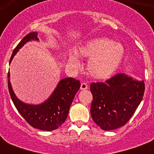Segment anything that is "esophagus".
I'll return each mask as SVG.
<instances>
[{
    "label": "esophagus",
    "mask_w": 154,
    "mask_h": 154,
    "mask_svg": "<svg viewBox=\"0 0 154 154\" xmlns=\"http://www.w3.org/2000/svg\"><path fill=\"white\" fill-rule=\"evenodd\" d=\"M88 89V85L86 83H82L81 84V90H85Z\"/></svg>",
    "instance_id": "esophagus-1"
}]
</instances>
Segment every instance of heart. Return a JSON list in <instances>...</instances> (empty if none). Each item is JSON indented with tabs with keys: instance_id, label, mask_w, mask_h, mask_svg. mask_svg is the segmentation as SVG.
<instances>
[{
	"instance_id": "heart-1",
	"label": "heart",
	"mask_w": 154,
	"mask_h": 154,
	"mask_svg": "<svg viewBox=\"0 0 154 154\" xmlns=\"http://www.w3.org/2000/svg\"><path fill=\"white\" fill-rule=\"evenodd\" d=\"M76 53H70L68 62L77 67L79 58H89L87 72L94 79L104 80L111 77L122 65L125 57L123 45L105 37H97L83 42L75 49Z\"/></svg>"
}]
</instances>
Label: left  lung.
<instances>
[{
  "label": "left lung",
  "mask_w": 154,
  "mask_h": 154,
  "mask_svg": "<svg viewBox=\"0 0 154 154\" xmlns=\"http://www.w3.org/2000/svg\"><path fill=\"white\" fill-rule=\"evenodd\" d=\"M94 100L90 113L101 129L109 131L126 124L135 112L145 92L144 81L119 73L105 83H92Z\"/></svg>",
  "instance_id": "left-lung-1"
}]
</instances>
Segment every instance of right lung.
I'll use <instances>...</instances> for the list:
<instances>
[{
  "label": "right lung",
  "mask_w": 154,
  "mask_h": 154,
  "mask_svg": "<svg viewBox=\"0 0 154 154\" xmlns=\"http://www.w3.org/2000/svg\"><path fill=\"white\" fill-rule=\"evenodd\" d=\"M32 41L39 42L37 32H30L20 41L13 50L9 65L17 53L26 43ZM8 86L13 104L25 121L35 129L52 131L58 129L65 122L70 105L81 87V83L72 77L61 79L49 98L37 105L24 102L16 96L11 85L9 72L8 73Z\"/></svg>",
  "instance_id": "obj_1"
}]
</instances>
